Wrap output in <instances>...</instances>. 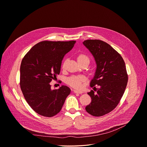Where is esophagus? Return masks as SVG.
<instances>
[{
  "mask_svg": "<svg viewBox=\"0 0 147 147\" xmlns=\"http://www.w3.org/2000/svg\"><path fill=\"white\" fill-rule=\"evenodd\" d=\"M73 91H74V93H77V94H82V93H83V91H78V90H74Z\"/></svg>",
  "mask_w": 147,
  "mask_h": 147,
  "instance_id": "esophagus-1",
  "label": "esophagus"
}]
</instances>
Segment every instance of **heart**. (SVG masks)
<instances>
[{
    "instance_id": "obj_1",
    "label": "heart",
    "mask_w": 147,
    "mask_h": 147,
    "mask_svg": "<svg viewBox=\"0 0 147 147\" xmlns=\"http://www.w3.org/2000/svg\"><path fill=\"white\" fill-rule=\"evenodd\" d=\"M77 60L80 65L83 64H87L88 65L90 63L89 57L84 53H80L77 56ZM66 61H64L63 64L61 67L63 69H64L65 67ZM86 78L82 76H73L69 77L67 79V83L71 87L74 88H80L81 87V84L82 83L85 82Z\"/></svg>"
}]
</instances>
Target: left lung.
<instances>
[{"label":"left lung","mask_w":147,"mask_h":147,"mask_svg":"<svg viewBox=\"0 0 147 147\" xmlns=\"http://www.w3.org/2000/svg\"><path fill=\"white\" fill-rule=\"evenodd\" d=\"M94 58L97 68L90 87L95 88L87 94L91 103L86 107L90 114L100 117L113 111L125 91L128 75L125 62L110 45L100 40H87L83 42ZM100 86L97 89L94 86Z\"/></svg>","instance_id":"obj_1"}]
</instances>
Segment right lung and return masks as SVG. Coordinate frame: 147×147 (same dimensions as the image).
Segmentation results:
<instances>
[{
	"label": "right lung",
	"mask_w": 147,
	"mask_h": 147,
	"mask_svg": "<svg viewBox=\"0 0 147 147\" xmlns=\"http://www.w3.org/2000/svg\"><path fill=\"white\" fill-rule=\"evenodd\" d=\"M76 42H39L22 59L20 88L25 100L37 114L47 117L55 116L70 94L71 90L67 86L51 90L50 83L60 74L63 59Z\"/></svg>",
	"instance_id": "obj_1"
}]
</instances>
